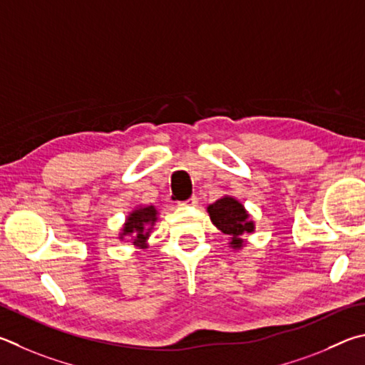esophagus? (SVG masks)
<instances>
[{"label": "esophagus", "mask_w": 365, "mask_h": 365, "mask_svg": "<svg viewBox=\"0 0 365 365\" xmlns=\"http://www.w3.org/2000/svg\"><path fill=\"white\" fill-rule=\"evenodd\" d=\"M197 197H190V199H187V200H184V202H181L179 203V205H184V207H189V205H197Z\"/></svg>", "instance_id": "esophagus-1"}]
</instances>
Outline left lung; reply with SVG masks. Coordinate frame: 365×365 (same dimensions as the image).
Here are the masks:
<instances>
[{"label": "left lung", "instance_id": "8db88e82", "mask_svg": "<svg viewBox=\"0 0 365 365\" xmlns=\"http://www.w3.org/2000/svg\"><path fill=\"white\" fill-rule=\"evenodd\" d=\"M207 210L213 225L231 237V242H229L231 247L235 250H240L244 247L242 235L252 234L255 231V222L250 220V215L247 213L244 205L234 197L225 195L212 205H208Z\"/></svg>", "mask_w": 365, "mask_h": 365}]
</instances>
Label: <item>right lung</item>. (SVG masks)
<instances>
[{
  "label": "right lung",
  "instance_id": "1",
  "mask_svg": "<svg viewBox=\"0 0 365 365\" xmlns=\"http://www.w3.org/2000/svg\"><path fill=\"white\" fill-rule=\"evenodd\" d=\"M157 221L155 207H138L136 210L128 215L123 229H121L120 239L131 237L133 245L145 247V242L149 239L152 226Z\"/></svg>",
  "mask_w": 365,
  "mask_h": 365
}]
</instances>
